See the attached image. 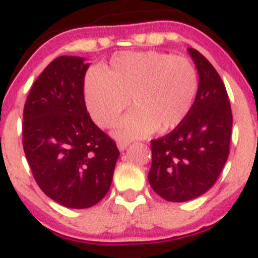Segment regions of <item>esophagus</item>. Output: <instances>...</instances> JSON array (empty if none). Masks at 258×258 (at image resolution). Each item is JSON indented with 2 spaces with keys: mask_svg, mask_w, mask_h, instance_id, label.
<instances>
[{
  "mask_svg": "<svg viewBox=\"0 0 258 258\" xmlns=\"http://www.w3.org/2000/svg\"><path fill=\"white\" fill-rule=\"evenodd\" d=\"M127 146H129V142H127V141H118V142H117V147H118V150H120V151H124Z\"/></svg>",
  "mask_w": 258,
  "mask_h": 258,
  "instance_id": "esophagus-1",
  "label": "esophagus"
}]
</instances>
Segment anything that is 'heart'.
Masks as SVG:
<instances>
[{
	"label": "heart",
	"instance_id": "heart-1",
	"mask_svg": "<svg viewBox=\"0 0 258 258\" xmlns=\"http://www.w3.org/2000/svg\"><path fill=\"white\" fill-rule=\"evenodd\" d=\"M198 92V72L184 56L165 52H121L85 81V103L102 127L112 126L127 106L133 108L116 126L120 138L165 133L190 112Z\"/></svg>",
	"mask_w": 258,
	"mask_h": 258
}]
</instances>
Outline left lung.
<instances>
[{"label": "left lung", "instance_id": "obj_1", "mask_svg": "<svg viewBox=\"0 0 258 258\" xmlns=\"http://www.w3.org/2000/svg\"><path fill=\"white\" fill-rule=\"evenodd\" d=\"M199 74L197 98L186 118L169 134L151 141L149 182L163 199H195L209 190L230 152L232 113L217 71L198 50L188 49Z\"/></svg>", "mask_w": 258, "mask_h": 258}]
</instances>
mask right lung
I'll return each mask as SVG.
<instances>
[{
	"label": "right lung",
	"instance_id": "obj_1",
	"mask_svg": "<svg viewBox=\"0 0 258 258\" xmlns=\"http://www.w3.org/2000/svg\"><path fill=\"white\" fill-rule=\"evenodd\" d=\"M88 67L79 56L54 59L33 83L23 111V149L35 181L50 199L74 209L103 199L120 155L86 109Z\"/></svg>",
	"mask_w": 258,
	"mask_h": 258
}]
</instances>
